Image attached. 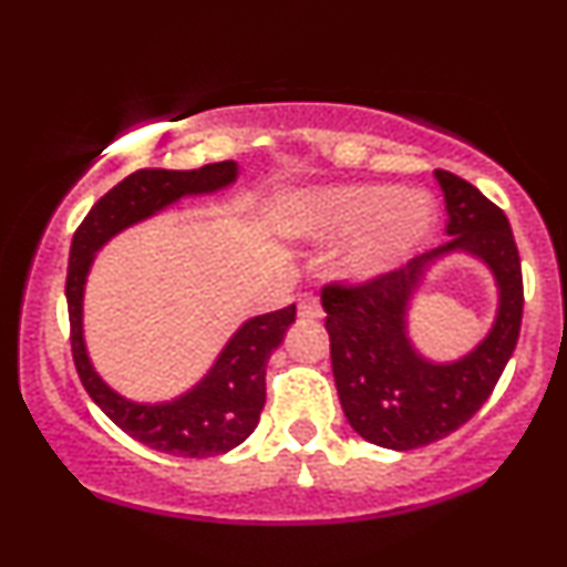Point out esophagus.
Segmentation results:
<instances>
[{
  "label": "esophagus",
  "mask_w": 567,
  "mask_h": 567,
  "mask_svg": "<svg viewBox=\"0 0 567 567\" xmlns=\"http://www.w3.org/2000/svg\"><path fill=\"white\" fill-rule=\"evenodd\" d=\"M322 303H319V298L313 296V292H303L301 298H298V317L303 319H319L322 317Z\"/></svg>",
  "instance_id": "esophagus-1"
}]
</instances>
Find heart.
Masks as SVG:
<instances>
[{
  "mask_svg": "<svg viewBox=\"0 0 567 567\" xmlns=\"http://www.w3.org/2000/svg\"><path fill=\"white\" fill-rule=\"evenodd\" d=\"M433 206L425 195H399L383 184H346L306 197L290 218L298 235L313 240L351 237L343 269L374 277L391 269L431 231Z\"/></svg>",
  "mask_w": 567,
  "mask_h": 567,
  "instance_id": "1",
  "label": "heart"
}]
</instances>
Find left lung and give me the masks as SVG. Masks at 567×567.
Masks as SVG:
<instances>
[{"label": "left lung", "mask_w": 567, "mask_h": 567, "mask_svg": "<svg viewBox=\"0 0 567 567\" xmlns=\"http://www.w3.org/2000/svg\"><path fill=\"white\" fill-rule=\"evenodd\" d=\"M449 210L446 245L364 282L322 288L332 374L346 420L374 446L409 452L462 427L499 383L523 319V271L507 216L473 184L435 172ZM465 249L495 271L501 311L487 340L454 365H431L405 336L408 298L421 269L443 252Z\"/></svg>", "instance_id": "obj_1"}]
</instances>
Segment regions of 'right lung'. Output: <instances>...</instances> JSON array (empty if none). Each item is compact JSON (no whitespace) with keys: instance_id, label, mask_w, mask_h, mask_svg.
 <instances>
[{"instance_id":"obj_1","label":"right lung","mask_w":567,"mask_h":567,"mask_svg":"<svg viewBox=\"0 0 567 567\" xmlns=\"http://www.w3.org/2000/svg\"><path fill=\"white\" fill-rule=\"evenodd\" d=\"M235 179V161L208 163L195 172L140 168L94 203L71 243L65 298L68 319H71V353L81 385L121 431L163 454L203 460L240 446L256 431L266 401V361L282 343L288 327L296 322V306L261 313L245 322L203 383H197L182 399L150 406L134 404L111 391L89 364L84 332H81L84 282L94 250H100L121 229L158 214L184 195L214 193Z\"/></svg>"}]
</instances>
